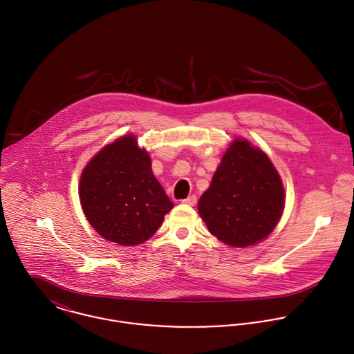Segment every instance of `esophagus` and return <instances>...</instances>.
<instances>
[{
	"mask_svg": "<svg viewBox=\"0 0 354 354\" xmlns=\"http://www.w3.org/2000/svg\"><path fill=\"white\" fill-rule=\"evenodd\" d=\"M196 202H198V198H196L195 195H191V196H188L187 199H184V201H183V203L189 205V206H195V205H196Z\"/></svg>",
	"mask_w": 354,
	"mask_h": 354,
	"instance_id": "obj_1",
	"label": "esophagus"
}]
</instances>
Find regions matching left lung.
<instances>
[{
    "label": "left lung",
    "mask_w": 354,
    "mask_h": 354,
    "mask_svg": "<svg viewBox=\"0 0 354 354\" xmlns=\"http://www.w3.org/2000/svg\"><path fill=\"white\" fill-rule=\"evenodd\" d=\"M284 207L281 180L269 158L247 140H235L217 167L198 210L212 235L247 247L269 235Z\"/></svg>",
    "instance_id": "1"
}]
</instances>
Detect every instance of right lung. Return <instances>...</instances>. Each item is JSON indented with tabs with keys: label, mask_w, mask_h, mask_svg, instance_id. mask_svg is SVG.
Listing matches in <instances>:
<instances>
[{
	"label": "right lung",
	"mask_w": 354,
	"mask_h": 354,
	"mask_svg": "<svg viewBox=\"0 0 354 354\" xmlns=\"http://www.w3.org/2000/svg\"><path fill=\"white\" fill-rule=\"evenodd\" d=\"M80 198L97 234L122 245L148 240L173 209L148 153L133 136L109 144L89 162L81 176Z\"/></svg>",
	"instance_id": "add662e5"
}]
</instances>
